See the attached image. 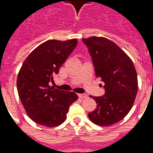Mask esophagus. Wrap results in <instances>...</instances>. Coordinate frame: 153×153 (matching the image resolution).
<instances>
[{
    "mask_svg": "<svg viewBox=\"0 0 153 153\" xmlns=\"http://www.w3.org/2000/svg\"><path fill=\"white\" fill-rule=\"evenodd\" d=\"M79 97L80 98L83 99V98H86L88 96H87V94H85V93H80V94H79Z\"/></svg>",
    "mask_w": 153,
    "mask_h": 153,
    "instance_id": "34e87169",
    "label": "esophagus"
}]
</instances>
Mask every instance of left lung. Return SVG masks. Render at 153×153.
I'll use <instances>...</instances> for the list:
<instances>
[{"label": "left lung", "mask_w": 153, "mask_h": 153, "mask_svg": "<svg viewBox=\"0 0 153 153\" xmlns=\"http://www.w3.org/2000/svg\"><path fill=\"white\" fill-rule=\"evenodd\" d=\"M92 57L97 78L104 83L105 94L91 97L97 108L88 113L90 120L108 126L125 118L131 110L138 92V78L131 59L107 38L91 37L82 39Z\"/></svg>", "instance_id": "1"}]
</instances>
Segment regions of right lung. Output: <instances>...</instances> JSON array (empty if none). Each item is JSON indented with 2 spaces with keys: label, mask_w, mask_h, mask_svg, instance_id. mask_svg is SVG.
<instances>
[{
  "label": "right lung",
  "mask_w": 153,
  "mask_h": 153,
  "mask_svg": "<svg viewBox=\"0 0 153 153\" xmlns=\"http://www.w3.org/2000/svg\"><path fill=\"white\" fill-rule=\"evenodd\" d=\"M78 43L77 39L48 40L32 51L17 78L22 105L35 123L47 127L62 124L70 106L78 99L74 92L54 89L49 85Z\"/></svg>",
  "instance_id": "1"
}]
</instances>
